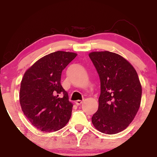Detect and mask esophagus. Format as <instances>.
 <instances>
[{
	"mask_svg": "<svg viewBox=\"0 0 157 157\" xmlns=\"http://www.w3.org/2000/svg\"><path fill=\"white\" fill-rule=\"evenodd\" d=\"M76 104V105H78V106H79V105H81V104H82V101L81 100H77V101H76V102H75Z\"/></svg>",
	"mask_w": 157,
	"mask_h": 157,
	"instance_id": "1",
	"label": "esophagus"
}]
</instances>
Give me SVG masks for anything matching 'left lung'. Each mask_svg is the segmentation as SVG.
I'll use <instances>...</instances> for the list:
<instances>
[{"label":"left lung","mask_w":157,"mask_h":157,"mask_svg":"<svg viewBox=\"0 0 157 157\" xmlns=\"http://www.w3.org/2000/svg\"><path fill=\"white\" fill-rule=\"evenodd\" d=\"M100 79L99 108L91 117L94 126L106 134L125 130L139 109L142 88L135 68L109 51L89 55Z\"/></svg>","instance_id":"obj_1"}]
</instances>
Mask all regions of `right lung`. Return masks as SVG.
Returning a JSON list of instances; mask_svg holds the SVG:
<instances>
[{"label": "right lung", "instance_id": "add662e5", "mask_svg": "<svg viewBox=\"0 0 157 157\" xmlns=\"http://www.w3.org/2000/svg\"><path fill=\"white\" fill-rule=\"evenodd\" d=\"M76 56L74 52H52L36 61L24 75L20 105L26 118L40 131H58L71 118L73 105L60 79L62 71Z\"/></svg>", "mask_w": 157, "mask_h": 157}]
</instances>
